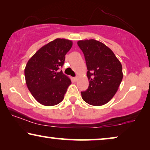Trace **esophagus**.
I'll return each instance as SVG.
<instances>
[{
	"mask_svg": "<svg viewBox=\"0 0 150 150\" xmlns=\"http://www.w3.org/2000/svg\"><path fill=\"white\" fill-rule=\"evenodd\" d=\"M73 79H74L75 81H77V80H78V77H73Z\"/></svg>",
	"mask_w": 150,
	"mask_h": 150,
	"instance_id": "34e87169",
	"label": "esophagus"
}]
</instances>
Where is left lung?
<instances>
[{"label": "left lung", "instance_id": "1", "mask_svg": "<svg viewBox=\"0 0 150 150\" xmlns=\"http://www.w3.org/2000/svg\"><path fill=\"white\" fill-rule=\"evenodd\" d=\"M77 45L85 57L89 86L81 92L83 100L94 106L106 104L117 91L123 78L122 67L111 49L94 39L83 40Z\"/></svg>", "mask_w": 150, "mask_h": 150}]
</instances>
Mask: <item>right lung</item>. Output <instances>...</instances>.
<instances>
[{
	"label": "right lung",
	"mask_w": 150,
	"mask_h": 150,
	"mask_svg": "<svg viewBox=\"0 0 150 150\" xmlns=\"http://www.w3.org/2000/svg\"><path fill=\"white\" fill-rule=\"evenodd\" d=\"M72 41L56 39L38 50L27 62L24 70L26 83L36 100L45 106H54L64 99L71 79L59 69Z\"/></svg>",
	"instance_id": "obj_1"
}]
</instances>
